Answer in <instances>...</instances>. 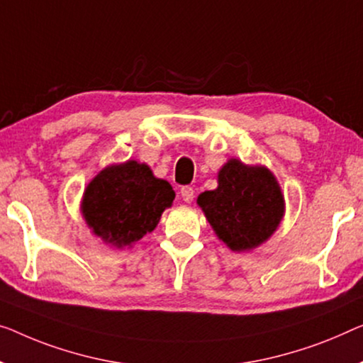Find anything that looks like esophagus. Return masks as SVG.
I'll list each match as a JSON object with an SVG mask.
<instances>
[{
	"mask_svg": "<svg viewBox=\"0 0 363 363\" xmlns=\"http://www.w3.org/2000/svg\"><path fill=\"white\" fill-rule=\"evenodd\" d=\"M194 189L192 187H189V186H184L182 189H181V197H182V200L186 203H191L192 200H194Z\"/></svg>",
	"mask_w": 363,
	"mask_h": 363,
	"instance_id": "1",
	"label": "esophagus"
}]
</instances>
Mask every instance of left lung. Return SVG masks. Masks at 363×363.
Returning a JSON list of instances; mask_svg holds the SVG:
<instances>
[{
	"label": "left lung",
	"mask_w": 363,
	"mask_h": 363,
	"mask_svg": "<svg viewBox=\"0 0 363 363\" xmlns=\"http://www.w3.org/2000/svg\"><path fill=\"white\" fill-rule=\"evenodd\" d=\"M197 203L233 251L252 250L266 241L284 215V197L272 172L238 160L221 167L218 187L200 194Z\"/></svg>",
	"instance_id": "1"
}]
</instances>
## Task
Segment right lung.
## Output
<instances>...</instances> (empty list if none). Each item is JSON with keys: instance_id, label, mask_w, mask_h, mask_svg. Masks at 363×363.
<instances>
[{"instance_id": "1", "label": "right lung", "mask_w": 363, "mask_h": 363, "mask_svg": "<svg viewBox=\"0 0 363 363\" xmlns=\"http://www.w3.org/2000/svg\"><path fill=\"white\" fill-rule=\"evenodd\" d=\"M176 194L169 182L156 179L137 161L106 167L83 199V215L93 233L117 247L132 246L151 233Z\"/></svg>"}]
</instances>
